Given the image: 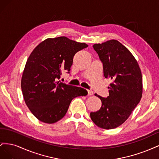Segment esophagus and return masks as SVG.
Instances as JSON below:
<instances>
[{"label":"esophagus","instance_id":"1","mask_svg":"<svg viewBox=\"0 0 159 159\" xmlns=\"http://www.w3.org/2000/svg\"><path fill=\"white\" fill-rule=\"evenodd\" d=\"M88 95H89V96H91V95H92L93 94V91H91V90H88Z\"/></svg>","mask_w":159,"mask_h":159}]
</instances>
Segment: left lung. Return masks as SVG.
Here are the masks:
<instances>
[{"label":"left lung","instance_id":"obj_1","mask_svg":"<svg viewBox=\"0 0 159 159\" xmlns=\"http://www.w3.org/2000/svg\"><path fill=\"white\" fill-rule=\"evenodd\" d=\"M93 47L103 63L104 77L112 82L107 98L95 94L102 101V107L98 111L91 112L90 117L99 127L112 129L125 121L141 101V71L131 52L116 40L95 44Z\"/></svg>","mask_w":159,"mask_h":159}]
</instances>
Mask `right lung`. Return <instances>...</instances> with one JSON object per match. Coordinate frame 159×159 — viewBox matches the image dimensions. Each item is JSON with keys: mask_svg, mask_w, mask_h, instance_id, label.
Returning <instances> with one entry per match:
<instances>
[{"mask_svg": "<svg viewBox=\"0 0 159 159\" xmlns=\"http://www.w3.org/2000/svg\"><path fill=\"white\" fill-rule=\"evenodd\" d=\"M88 46L61 36L47 38L32 52L23 71L21 88L27 107L39 121H58L72 99L88 94L84 88L57 81L62 71L70 73L76 53Z\"/></svg>", "mask_w": 159, "mask_h": 159, "instance_id": "obj_1", "label": "right lung"}]
</instances>
